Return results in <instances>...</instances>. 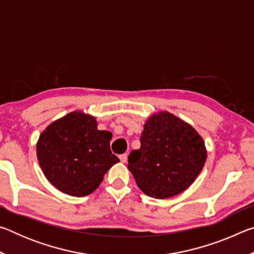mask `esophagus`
<instances>
[{
  "mask_svg": "<svg viewBox=\"0 0 254 254\" xmlns=\"http://www.w3.org/2000/svg\"><path fill=\"white\" fill-rule=\"evenodd\" d=\"M120 160H121V162L126 163L127 161V153L121 154V156H120Z\"/></svg>",
  "mask_w": 254,
  "mask_h": 254,
  "instance_id": "obj_1",
  "label": "esophagus"
}]
</instances>
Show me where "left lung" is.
I'll return each instance as SVG.
<instances>
[{
  "label": "left lung",
  "instance_id": "8db88e82",
  "mask_svg": "<svg viewBox=\"0 0 254 254\" xmlns=\"http://www.w3.org/2000/svg\"><path fill=\"white\" fill-rule=\"evenodd\" d=\"M140 141L141 148L128 156L127 169L137 187L152 198H169L186 190L207 159L199 133L167 111L145 121Z\"/></svg>",
  "mask_w": 254,
  "mask_h": 254
}]
</instances>
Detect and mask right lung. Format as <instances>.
<instances>
[{
  "mask_svg": "<svg viewBox=\"0 0 254 254\" xmlns=\"http://www.w3.org/2000/svg\"><path fill=\"white\" fill-rule=\"evenodd\" d=\"M112 133L98 130L96 118L76 110L50 123L38 139L37 158L55 188L74 197L92 194L120 160L112 154Z\"/></svg>",
  "mask_w": 254,
  "mask_h": 254,
  "instance_id": "add662e5",
  "label": "right lung"
}]
</instances>
